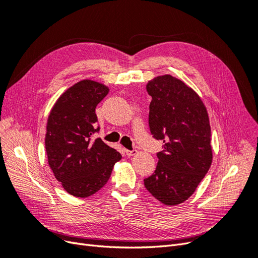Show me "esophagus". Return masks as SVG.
I'll list each match as a JSON object with an SVG mask.
<instances>
[{
	"label": "esophagus",
	"mask_w": 258,
	"mask_h": 258,
	"mask_svg": "<svg viewBox=\"0 0 258 258\" xmlns=\"http://www.w3.org/2000/svg\"><path fill=\"white\" fill-rule=\"evenodd\" d=\"M124 153H126V155L128 156V157H130V156H135L138 154V151L137 150H132V151H129V150H126L124 151Z\"/></svg>",
	"instance_id": "obj_1"
}]
</instances>
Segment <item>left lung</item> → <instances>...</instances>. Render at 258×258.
I'll use <instances>...</instances> for the list:
<instances>
[{"mask_svg":"<svg viewBox=\"0 0 258 258\" xmlns=\"http://www.w3.org/2000/svg\"><path fill=\"white\" fill-rule=\"evenodd\" d=\"M146 90L151 134L162 140L163 150L144 186L163 205L175 206L191 196L212 163L208 112L197 93L171 75L155 77Z\"/></svg>","mask_w":258,"mask_h":258,"instance_id":"left-lung-1","label":"left lung"}]
</instances>
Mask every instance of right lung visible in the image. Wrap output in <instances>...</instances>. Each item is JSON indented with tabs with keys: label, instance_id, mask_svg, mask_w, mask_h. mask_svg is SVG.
Listing matches in <instances>:
<instances>
[{
	"label": "right lung",
	"instance_id": "right-lung-1",
	"mask_svg": "<svg viewBox=\"0 0 258 258\" xmlns=\"http://www.w3.org/2000/svg\"><path fill=\"white\" fill-rule=\"evenodd\" d=\"M105 85L84 80L64 91L51 108L45 147L48 165L63 188L86 198L100 190L111 176L121 155L100 138L92 141L97 127V105L108 93Z\"/></svg>",
	"mask_w": 258,
	"mask_h": 258
}]
</instances>
